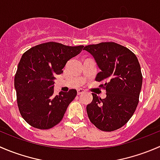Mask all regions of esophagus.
Wrapping results in <instances>:
<instances>
[{
	"label": "esophagus",
	"mask_w": 160,
	"mask_h": 160,
	"mask_svg": "<svg viewBox=\"0 0 160 160\" xmlns=\"http://www.w3.org/2000/svg\"><path fill=\"white\" fill-rule=\"evenodd\" d=\"M85 92L84 90L83 89H78L77 90V94L80 95V94H82V93H83Z\"/></svg>",
	"instance_id": "esophagus-1"
}]
</instances>
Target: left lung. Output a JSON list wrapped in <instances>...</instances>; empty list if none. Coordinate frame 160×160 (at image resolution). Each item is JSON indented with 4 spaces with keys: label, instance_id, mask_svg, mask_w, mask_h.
<instances>
[{
    "label": "left lung",
    "instance_id": "left-lung-1",
    "mask_svg": "<svg viewBox=\"0 0 160 160\" xmlns=\"http://www.w3.org/2000/svg\"><path fill=\"white\" fill-rule=\"evenodd\" d=\"M101 69L96 81H104L100 88L106 90L101 99L94 93L87 106L90 122L98 129L113 132L122 128L133 115L139 100L142 84L141 67L136 56L123 46L101 42L85 46Z\"/></svg>",
    "mask_w": 160,
    "mask_h": 160
}]
</instances>
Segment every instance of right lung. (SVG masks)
Wrapping results in <instances>:
<instances>
[{"label":"right lung","mask_w":160,"mask_h":160,"mask_svg":"<svg viewBox=\"0 0 160 160\" xmlns=\"http://www.w3.org/2000/svg\"><path fill=\"white\" fill-rule=\"evenodd\" d=\"M83 48L49 42L33 46L22 55L14 76V88L21 115L31 126L49 129L62 121L77 93L71 89L55 96L53 80Z\"/></svg>","instance_id":"1"}]
</instances>
